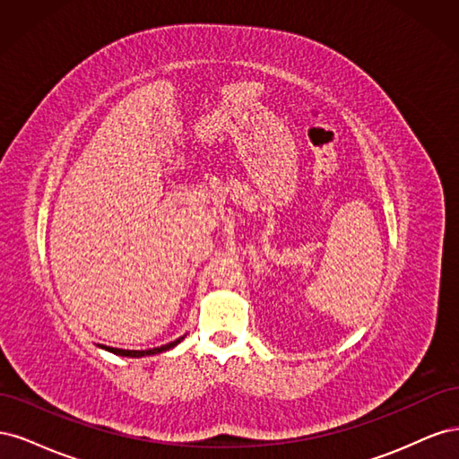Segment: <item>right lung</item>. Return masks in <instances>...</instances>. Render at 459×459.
<instances>
[{
    "label": "right lung",
    "instance_id": "right-lung-1",
    "mask_svg": "<svg viewBox=\"0 0 459 459\" xmlns=\"http://www.w3.org/2000/svg\"><path fill=\"white\" fill-rule=\"evenodd\" d=\"M179 341H184V337H179L169 344H162V346H157V349H149V351H122V349H113V346H105V349L108 352L113 354H118V356H130V358H140V356H149V354H159V352H164V351H170L172 346H176Z\"/></svg>",
    "mask_w": 459,
    "mask_h": 459
}]
</instances>
